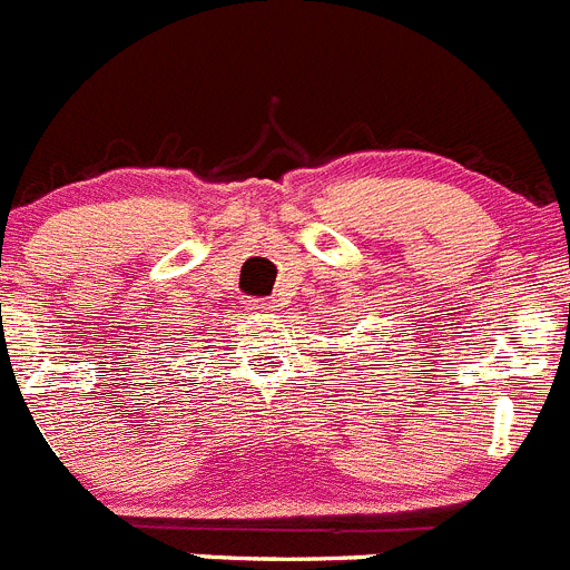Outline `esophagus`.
I'll return each mask as SVG.
<instances>
[{
    "label": "esophagus",
    "instance_id": "obj_1",
    "mask_svg": "<svg viewBox=\"0 0 570 570\" xmlns=\"http://www.w3.org/2000/svg\"><path fill=\"white\" fill-rule=\"evenodd\" d=\"M271 308H274V299H247V311H253V314H265Z\"/></svg>",
    "mask_w": 570,
    "mask_h": 570
}]
</instances>
